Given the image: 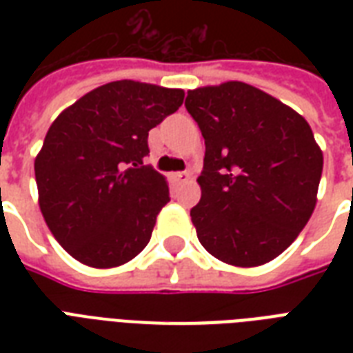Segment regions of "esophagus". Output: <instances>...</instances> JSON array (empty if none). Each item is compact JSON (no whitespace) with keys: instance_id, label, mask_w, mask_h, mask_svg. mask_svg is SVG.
I'll return each instance as SVG.
<instances>
[{"instance_id":"esophagus-1","label":"esophagus","mask_w":353,"mask_h":353,"mask_svg":"<svg viewBox=\"0 0 353 353\" xmlns=\"http://www.w3.org/2000/svg\"><path fill=\"white\" fill-rule=\"evenodd\" d=\"M188 177H190V174H188V172H176V174H174V179L179 183L187 181Z\"/></svg>"}]
</instances>
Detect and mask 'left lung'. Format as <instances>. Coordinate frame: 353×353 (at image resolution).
Instances as JSON below:
<instances>
[{"label": "left lung", "instance_id": "obj_1", "mask_svg": "<svg viewBox=\"0 0 353 353\" xmlns=\"http://www.w3.org/2000/svg\"><path fill=\"white\" fill-rule=\"evenodd\" d=\"M187 112L205 139L198 240L238 268L271 262L295 241L317 203L323 152L306 119L243 82L190 90Z\"/></svg>", "mask_w": 353, "mask_h": 353}]
</instances>
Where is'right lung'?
I'll list each match as a JSON object with an SVG mask.
<instances>
[{
	"label": "right lung",
	"instance_id": "1",
	"mask_svg": "<svg viewBox=\"0 0 353 353\" xmlns=\"http://www.w3.org/2000/svg\"><path fill=\"white\" fill-rule=\"evenodd\" d=\"M183 99V90L117 80L54 119L36 155V185L49 231L74 260L117 268L148 245L170 201L165 176L144 165L148 132Z\"/></svg>",
	"mask_w": 353,
	"mask_h": 353
}]
</instances>
